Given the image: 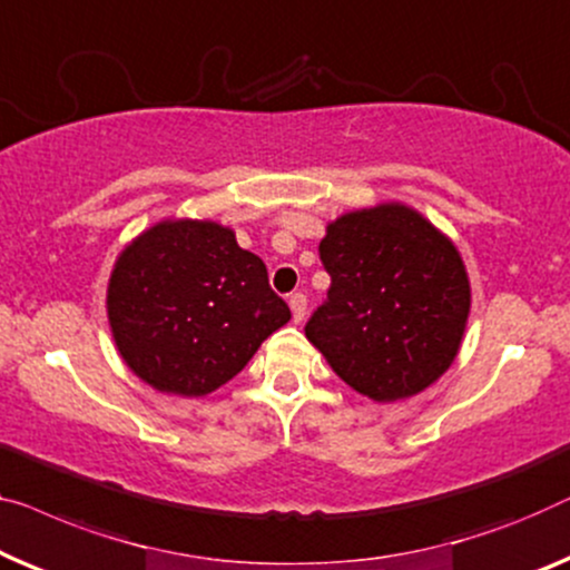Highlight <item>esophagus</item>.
Returning a JSON list of instances; mask_svg holds the SVG:
<instances>
[{
	"mask_svg": "<svg viewBox=\"0 0 570 570\" xmlns=\"http://www.w3.org/2000/svg\"><path fill=\"white\" fill-rule=\"evenodd\" d=\"M291 311H293V321L295 324H301V321L305 318V305H308V301H305V295L303 293H293L291 295Z\"/></svg>",
	"mask_w": 570,
	"mask_h": 570,
	"instance_id": "34e87169",
	"label": "esophagus"
}]
</instances>
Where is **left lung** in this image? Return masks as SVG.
<instances>
[{
	"instance_id": "8db88e82",
	"label": "left lung",
	"mask_w": 570,
	"mask_h": 570,
	"mask_svg": "<svg viewBox=\"0 0 570 570\" xmlns=\"http://www.w3.org/2000/svg\"><path fill=\"white\" fill-rule=\"evenodd\" d=\"M332 277L305 336L346 385L409 399L455 360L470 285L455 246L406 205L346 213L318 244Z\"/></svg>"
}]
</instances>
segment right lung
Listing matches in <instances>:
<instances>
[{
  "instance_id": "right-lung-1",
  "label": "right lung",
  "mask_w": 570,
  "mask_h": 570,
  "mask_svg": "<svg viewBox=\"0 0 570 570\" xmlns=\"http://www.w3.org/2000/svg\"><path fill=\"white\" fill-rule=\"evenodd\" d=\"M107 316L128 367L156 391L205 395L228 383L291 308L267 267L210 220H164L115 262Z\"/></svg>"
}]
</instances>
